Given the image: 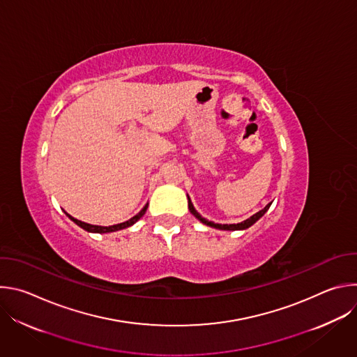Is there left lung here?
Segmentation results:
<instances>
[{
    "label": "left lung",
    "instance_id": "left-lung-1",
    "mask_svg": "<svg viewBox=\"0 0 357 357\" xmlns=\"http://www.w3.org/2000/svg\"><path fill=\"white\" fill-rule=\"evenodd\" d=\"M188 206H189L190 213H192L197 220H200L202 223H205L206 226H211V227H215V229H220V230H244V229H248L251 225L256 223L260 218H263V216H264V213H266V212L268 211V208L271 206V203H268V205H267L263 211L257 212L256 215H252L250 219H247V220H244V222H241V223H237V225H219V223H213V222L206 220L205 218H202V216L196 212V209L193 208V205H192V202H190L189 196H188Z\"/></svg>",
    "mask_w": 357,
    "mask_h": 357
}]
</instances>
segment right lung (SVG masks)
Wrapping results in <instances>:
<instances>
[{"label":"right lung","instance_id":"add662e5","mask_svg":"<svg viewBox=\"0 0 357 357\" xmlns=\"http://www.w3.org/2000/svg\"><path fill=\"white\" fill-rule=\"evenodd\" d=\"M146 208H148V205H145L144 206V209L138 213V215H135L134 218H131L130 220H127V222H124V223H120V225H114V226H109V227H103V226H94V225H89V223H84V222H80V220H77V219H75V218H72L70 215H68L77 226H80L82 229H84V230H87V231H91V233H110V231H117V230H121V229H126V227H130V226H132L137 220H139L144 215H145V212H146Z\"/></svg>","mask_w":357,"mask_h":357}]
</instances>
